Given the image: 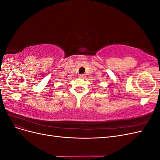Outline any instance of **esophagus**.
Segmentation results:
<instances>
[{
  "instance_id": "34e87169",
  "label": "esophagus",
  "mask_w": 160,
  "mask_h": 160,
  "mask_svg": "<svg viewBox=\"0 0 160 160\" xmlns=\"http://www.w3.org/2000/svg\"><path fill=\"white\" fill-rule=\"evenodd\" d=\"M79 78H81V79H84L86 76H85V74H81V75H79Z\"/></svg>"
}]
</instances>
